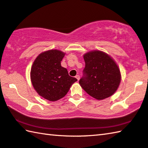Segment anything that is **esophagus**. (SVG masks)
<instances>
[{
    "mask_svg": "<svg viewBox=\"0 0 148 148\" xmlns=\"http://www.w3.org/2000/svg\"><path fill=\"white\" fill-rule=\"evenodd\" d=\"M76 78L77 79V81H79V75H76Z\"/></svg>",
    "mask_w": 148,
    "mask_h": 148,
    "instance_id": "esophagus-1",
    "label": "esophagus"
}]
</instances>
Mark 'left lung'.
Listing matches in <instances>:
<instances>
[{
	"label": "left lung",
	"instance_id": "1",
	"mask_svg": "<svg viewBox=\"0 0 148 148\" xmlns=\"http://www.w3.org/2000/svg\"><path fill=\"white\" fill-rule=\"evenodd\" d=\"M84 76L79 85L88 95L98 100L112 96L121 82L119 66L111 56L100 50H92L83 55Z\"/></svg>",
	"mask_w": 148,
	"mask_h": 148
}]
</instances>
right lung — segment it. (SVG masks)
<instances>
[{"label": "right lung", "instance_id": "right-lung-1", "mask_svg": "<svg viewBox=\"0 0 148 148\" xmlns=\"http://www.w3.org/2000/svg\"><path fill=\"white\" fill-rule=\"evenodd\" d=\"M65 53L57 49L42 52L34 60L30 71L32 84L37 93L47 100L63 98L77 79L70 76L61 61Z\"/></svg>", "mask_w": 148, "mask_h": 148}]
</instances>
